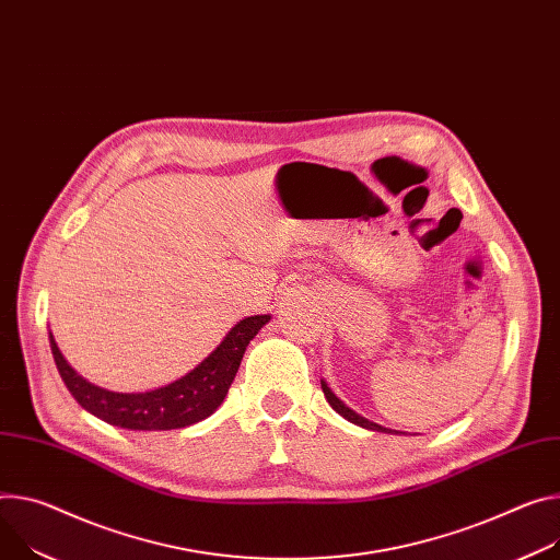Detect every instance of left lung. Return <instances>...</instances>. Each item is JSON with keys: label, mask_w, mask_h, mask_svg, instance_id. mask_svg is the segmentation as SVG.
Listing matches in <instances>:
<instances>
[{"label": "left lung", "mask_w": 560, "mask_h": 560, "mask_svg": "<svg viewBox=\"0 0 560 560\" xmlns=\"http://www.w3.org/2000/svg\"><path fill=\"white\" fill-rule=\"evenodd\" d=\"M322 388H324V395H326L328 404L332 406V409H335L339 416H343L348 422L358 424V427H364V429H371V431H380V433H397V431H388V429H384V427H380V424H375V422H369L366 418H362V416H358L354 411H350L348 406H346L339 397H335V393L328 388L326 382H322Z\"/></svg>", "instance_id": "8db88e82"}]
</instances>
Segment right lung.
Here are the masks:
<instances>
[{
    "mask_svg": "<svg viewBox=\"0 0 560 560\" xmlns=\"http://www.w3.org/2000/svg\"><path fill=\"white\" fill-rule=\"evenodd\" d=\"M268 322L270 315L245 317L191 373L149 393H114L89 384L67 364L54 335L48 337L60 377L82 409L120 429L172 431L206 420L219 409L234 382L249 339Z\"/></svg>",
    "mask_w": 560,
    "mask_h": 560,
    "instance_id": "right-lung-1",
    "label": "right lung"
}]
</instances>
